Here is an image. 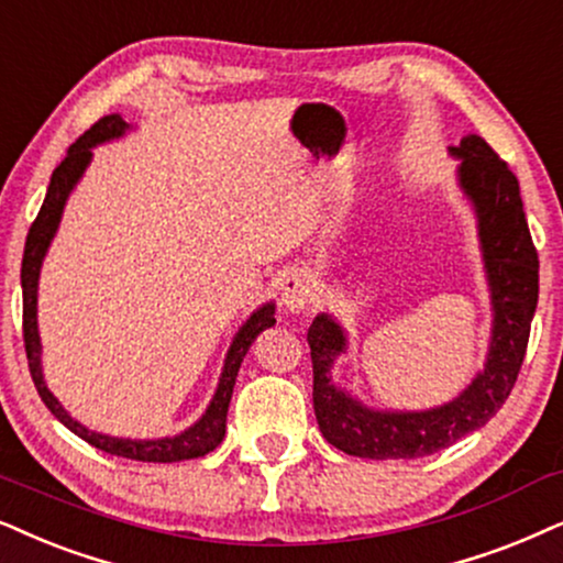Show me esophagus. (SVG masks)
Masks as SVG:
<instances>
[{"label": "esophagus", "mask_w": 563, "mask_h": 563, "mask_svg": "<svg viewBox=\"0 0 563 563\" xmlns=\"http://www.w3.org/2000/svg\"><path fill=\"white\" fill-rule=\"evenodd\" d=\"M318 299V287L312 284L308 274L291 272L287 279L282 282V305L291 312L308 310Z\"/></svg>", "instance_id": "esophagus-1"}]
</instances>
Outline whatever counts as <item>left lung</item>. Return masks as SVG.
Segmentation results:
<instances>
[{"mask_svg":"<svg viewBox=\"0 0 563 563\" xmlns=\"http://www.w3.org/2000/svg\"><path fill=\"white\" fill-rule=\"evenodd\" d=\"M457 184L476 214L481 258L492 297V339L484 369L448 404L427 411L372 408L333 383V362L346 354L344 325L318 312L308 331L312 356V406L320 432L346 455L413 460L434 455L476 432L515 388L538 305V253L525 219L520 184L505 159L478 134L450 147Z\"/></svg>","mask_w":563,"mask_h":563,"instance_id":"obj_1","label":"left lung"}]
</instances>
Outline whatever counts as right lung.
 <instances>
[{
  "label": "right lung",
  "mask_w": 563,
  "mask_h": 563,
  "mask_svg": "<svg viewBox=\"0 0 563 563\" xmlns=\"http://www.w3.org/2000/svg\"><path fill=\"white\" fill-rule=\"evenodd\" d=\"M131 126L121 119L119 113L106 115L95 126L85 131L82 136L71 144L67 157L62 159V165L56 167L51 175V184L43 199V207L31 224L25 240V253H23V272H20V282H23V339H25V352H27V367H31V377L35 383V390L43 404L48 406V411L62 421L69 432L82 437L85 442H90L92 448L111 452V455L129 457V460H142V463H178V460H191L203 457L207 452L217 448L224 440V429H228V408L232 398V388H235L238 369L243 364L247 349L261 331L272 328L276 323L274 302L261 305L258 310L251 312V318L240 325V331L232 339L224 356L222 375H219L217 390L211 396L207 411L201 413L199 421H194L191 427L184 432L170 434V437H155V440H131V437H111L103 432H92L85 424H79L77 419H71V413L58 404V398L48 390L46 379H43V364H41V335H38V279H41V266L46 258L51 240H54L58 222H62L64 207H67L71 191L82 178L87 165L92 163V150L100 144L121 139Z\"/></svg>",
  "instance_id": "1"
}]
</instances>
